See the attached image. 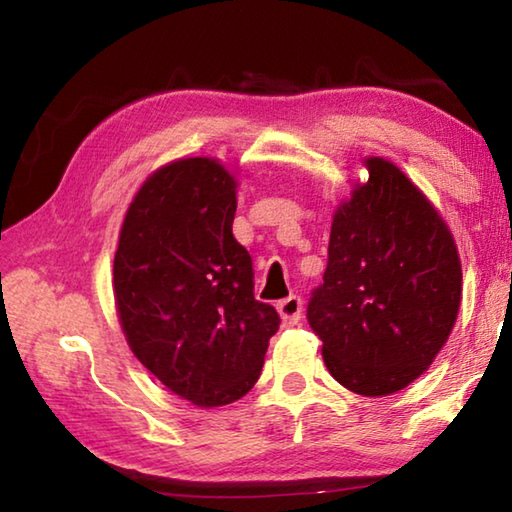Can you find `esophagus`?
Returning <instances> with one entry per match:
<instances>
[{
    "mask_svg": "<svg viewBox=\"0 0 512 512\" xmlns=\"http://www.w3.org/2000/svg\"><path fill=\"white\" fill-rule=\"evenodd\" d=\"M277 311H280L282 316V323L291 327V325H298V320L302 318V298L298 296H289L277 302Z\"/></svg>",
    "mask_w": 512,
    "mask_h": 512,
    "instance_id": "esophagus-1",
    "label": "esophagus"
}]
</instances>
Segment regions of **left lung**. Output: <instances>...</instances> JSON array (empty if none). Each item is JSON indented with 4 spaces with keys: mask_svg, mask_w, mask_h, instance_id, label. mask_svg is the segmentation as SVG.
Listing matches in <instances>:
<instances>
[{
    "mask_svg": "<svg viewBox=\"0 0 512 512\" xmlns=\"http://www.w3.org/2000/svg\"><path fill=\"white\" fill-rule=\"evenodd\" d=\"M368 183L334 214L323 284L307 320L332 377L377 397L431 366L456 323L461 259L445 221L395 164L366 160Z\"/></svg>",
    "mask_w": 512,
    "mask_h": 512,
    "instance_id": "obj_1",
    "label": "left lung"
}]
</instances>
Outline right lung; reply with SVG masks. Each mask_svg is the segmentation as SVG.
Returning a JSON list of instances; mask_svg holds the SVG:
<instances>
[{
    "mask_svg": "<svg viewBox=\"0 0 512 512\" xmlns=\"http://www.w3.org/2000/svg\"><path fill=\"white\" fill-rule=\"evenodd\" d=\"M235 178L210 158L146 180L121 225L115 300L135 357L198 406L244 397L280 316L255 300L248 250L232 237Z\"/></svg>",
    "mask_w": 512,
    "mask_h": 512,
    "instance_id": "add662e5",
    "label": "right lung"
}]
</instances>
